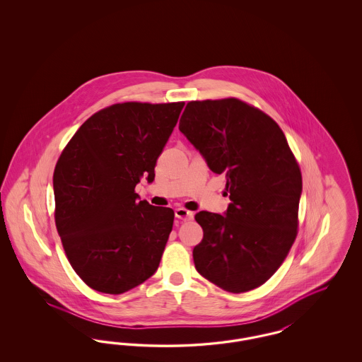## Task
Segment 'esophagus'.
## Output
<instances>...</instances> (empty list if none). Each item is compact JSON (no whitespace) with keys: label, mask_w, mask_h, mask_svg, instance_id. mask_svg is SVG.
Segmentation results:
<instances>
[{"label":"esophagus","mask_w":362,"mask_h":362,"mask_svg":"<svg viewBox=\"0 0 362 362\" xmlns=\"http://www.w3.org/2000/svg\"><path fill=\"white\" fill-rule=\"evenodd\" d=\"M175 216H176V218H179V220L187 221V220H192L194 213L189 211L187 209H185V207H177V209H175Z\"/></svg>","instance_id":"obj_1"}]
</instances>
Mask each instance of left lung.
<instances>
[{"label": "left lung", "instance_id": "obj_1", "mask_svg": "<svg viewBox=\"0 0 362 362\" xmlns=\"http://www.w3.org/2000/svg\"><path fill=\"white\" fill-rule=\"evenodd\" d=\"M179 130L225 175L226 214L199 211L204 239L194 247L197 272L226 292L263 285L288 257L298 228L303 179L281 127L236 98L189 102Z\"/></svg>", "mask_w": 362, "mask_h": 362}]
</instances>
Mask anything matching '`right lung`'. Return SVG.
<instances>
[{
    "mask_svg": "<svg viewBox=\"0 0 362 362\" xmlns=\"http://www.w3.org/2000/svg\"><path fill=\"white\" fill-rule=\"evenodd\" d=\"M185 102L105 107L74 133L54 170V218L66 258L86 285L121 294L155 274L173 230L170 207L138 201L155 179Z\"/></svg>",
    "mask_w": 362,
    "mask_h": 362,
    "instance_id": "1",
    "label": "right lung"
}]
</instances>
